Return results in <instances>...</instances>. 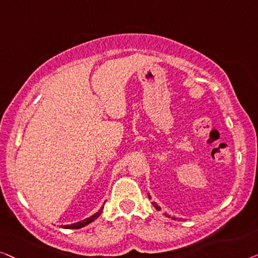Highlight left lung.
<instances>
[{"label":"left lung","instance_id":"8db88e82","mask_svg":"<svg viewBox=\"0 0 258 258\" xmlns=\"http://www.w3.org/2000/svg\"><path fill=\"white\" fill-rule=\"evenodd\" d=\"M148 198H150V197H148ZM154 207H155V208H157L158 210H159V209H160V208H159V207H158V205H157V203H154ZM173 219H174V217H173Z\"/></svg>","mask_w":258,"mask_h":258}]
</instances>
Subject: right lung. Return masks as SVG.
Segmentation results:
<instances>
[{
    "label": "right lung",
    "mask_w": 258,
    "mask_h": 258,
    "mask_svg": "<svg viewBox=\"0 0 258 258\" xmlns=\"http://www.w3.org/2000/svg\"><path fill=\"white\" fill-rule=\"evenodd\" d=\"M101 209H103V207H101ZM101 209L99 212H97L94 215L88 217V219L81 221V222H77V223H74V224H70V226H61L63 228H67V229H79V228H83L85 226H88L89 223H91L92 221H94L97 219V217H99V215L101 214Z\"/></svg>",
    "instance_id": "1"
}]
</instances>
